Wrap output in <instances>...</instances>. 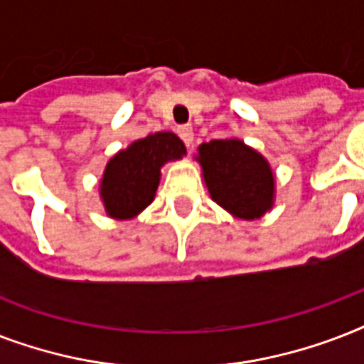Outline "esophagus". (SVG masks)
I'll return each mask as SVG.
<instances>
[{
  "mask_svg": "<svg viewBox=\"0 0 364 364\" xmlns=\"http://www.w3.org/2000/svg\"><path fill=\"white\" fill-rule=\"evenodd\" d=\"M177 134H179V137L183 139V143L187 145V149L193 147V136H194L193 126H188V124L179 126V128H177Z\"/></svg>",
  "mask_w": 364,
  "mask_h": 364,
  "instance_id": "1",
  "label": "esophagus"
}]
</instances>
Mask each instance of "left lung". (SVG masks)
<instances>
[{
  "mask_svg": "<svg viewBox=\"0 0 364 364\" xmlns=\"http://www.w3.org/2000/svg\"><path fill=\"white\" fill-rule=\"evenodd\" d=\"M200 164L217 204L242 219H257L272 208L274 176L268 162L240 139L202 143Z\"/></svg>",
  "mask_w": 364,
  "mask_h": 364,
  "instance_id": "1",
  "label": "left lung"
}]
</instances>
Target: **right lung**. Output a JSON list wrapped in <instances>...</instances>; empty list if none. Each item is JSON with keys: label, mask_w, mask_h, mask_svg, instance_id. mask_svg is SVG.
I'll use <instances>...</instances> for the list:
<instances>
[{"label": "right lung", "mask_w": 364, "mask_h": 364, "mask_svg": "<svg viewBox=\"0 0 364 364\" xmlns=\"http://www.w3.org/2000/svg\"><path fill=\"white\" fill-rule=\"evenodd\" d=\"M185 153L183 141L171 132L149 134L117 153L105 166L102 179V200L107 213L130 219L147 208L159 188L162 164L181 159Z\"/></svg>", "instance_id": "obj_1"}]
</instances>
